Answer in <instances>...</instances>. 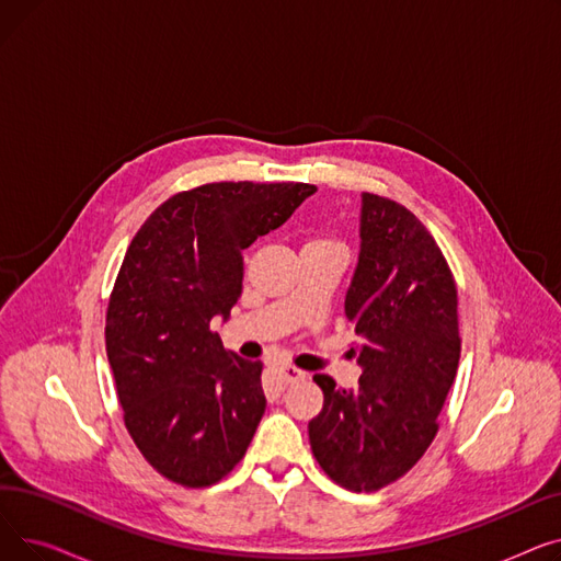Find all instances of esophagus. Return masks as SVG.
<instances>
[{
	"instance_id": "esophagus-1",
	"label": "esophagus",
	"mask_w": 561,
	"mask_h": 561,
	"mask_svg": "<svg viewBox=\"0 0 561 561\" xmlns=\"http://www.w3.org/2000/svg\"><path fill=\"white\" fill-rule=\"evenodd\" d=\"M275 373L279 375V379L284 381V385H298V381H302L307 375L300 370V368H296V366H279V368H275Z\"/></svg>"
}]
</instances>
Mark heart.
Listing matches in <instances>:
<instances>
[{"instance_id":"obj_1","label":"heart","mask_w":561,"mask_h":561,"mask_svg":"<svg viewBox=\"0 0 561 561\" xmlns=\"http://www.w3.org/2000/svg\"><path fill=\"white\" fill-rule=\"evenodd\" d=\"M318 241H322V239H318Z\"/></svg>"}]
</instances>
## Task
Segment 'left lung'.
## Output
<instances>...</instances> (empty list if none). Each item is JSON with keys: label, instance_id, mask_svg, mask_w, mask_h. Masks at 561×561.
Here are the masks:
<instances>
[{"label": "left lung", "instance_id": "left-lung-1", "mask_svg": "<svg viewBox=\"0 0 561 561\" xmlns=\"http://www.w3.org/2000/svg\"><path fill=\"white\" fill-rule=\"evenodd\" d=\"M362 252L345 316L364 368L355 391L316 375L322 411L309 444L339 486L379 491L416 466L438 432L459 366L457 284L434 236L407 206L362 195Z\"/></svg>", "mask_w": 561, "mask_h": 561}]
</instances>
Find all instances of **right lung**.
I'll list each match as a JSON object with an SVG mask.
<instances>
[{
  "instance_id": "obj_1",
  "label": "right lung",
  "mask_w": 561,
  "mask_h": 561,
  "mask_svg": "<svg viewBox=\"0 0 561 561\" xmlns=\"http://www.w3.org/2000/svg\"><path fill=\"white\" fill-rule=\"evenodd\" d=\"M311 184L214 182L165 199L136 231L106 309L123 419L157 473L188 489L239 463L265 411L261 362L211 330L243 288V250L284 225Z\"/></svg>"
}]
</instances>
